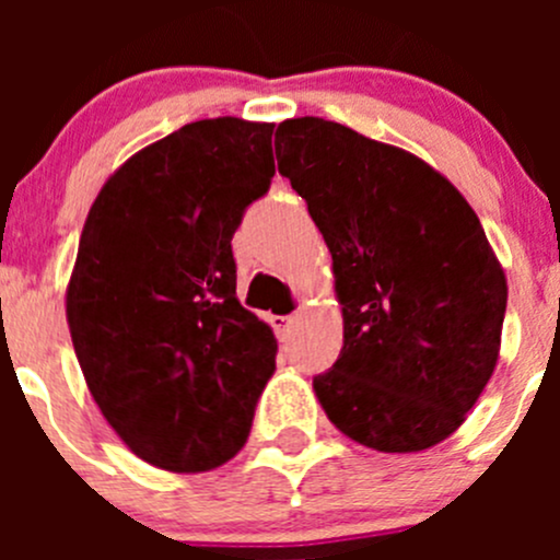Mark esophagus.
<instances>
[{
  "label": "esophagus",
  "instance_id": "obj_1",
  "mask_svg": "<svg viewBox=\"0 0 560 560\" xmlns=\"http://www.w3.org/2000/svg\"><path fill=\"white\" fill-rule=\"evenodd\" d=\"M292 325H295V316H270V327H273L279 338H287Z\"/></svg>",
  "mask_w": 560,
  "mask_h": 560
}]
</instances>
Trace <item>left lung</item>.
I'll use <instances>...</instances> for the list:
<instances>
[{
  "label": "left lung",
  "mask_w": 560,
  "mask_h": 560,
  "mask_svg": "<svg viewBox=\"0 0 560 560\" xmlns=\"http://www.w3.org/2000/svg\"><path fill=\"white\" fill-rule=\"evenodd\" d=\"M276 156L332 254L343 347L314 376L327 420L380 453L444 442L501 349L506 276L479 217L420 156L343 124L287 118Z\"/></svg>",
  "instance_id": "1"
}]
</instances>
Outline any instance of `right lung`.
I'll return each mask as SVG.
<instances>
[{
  "instance_id": "add662e5",
  "label": "right lung",
  "mask_w": 560,
  "mask_h": 560,
  "mask_svg": "<svg viewBox=\"0 0 560 560\" xmlns=\"http://www.w3.org/2000/svg\"><path fill=\"white\" fill-rule=\"evenodd\" d=\"M273 124H184L100 189L67 284L89 393L140 460L211 471L246 444L276 336L235 298L233 235L273 178Z\"/></svg>"
}]
</instances>
